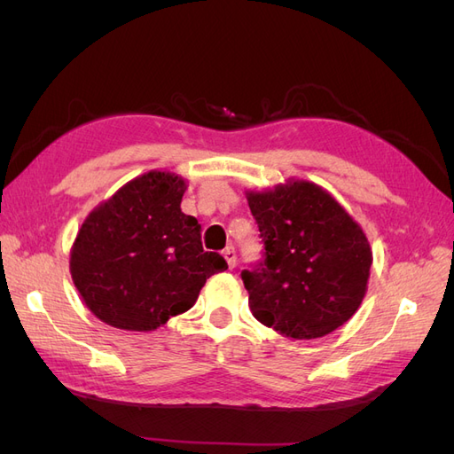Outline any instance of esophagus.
I'll use <instances>...</instances> for the list:
<instances>
[{
  "mask_svg": "<svg viewBox=\"0 0 454 454\" xmlns=\"http://www.w3.org/2000/svg\"><path fill=\"white\" fill-rule=\"evenodd\" d=\"M223 255H225V259H227L229 269H235V267H237V250L232 248V246H227V248L223 250Z\"/></svg>",
  "mask_w": 454,
  "mask_h": 454,
  "instance_id": "1",
  "label": "esophagus"
}]
</instances>
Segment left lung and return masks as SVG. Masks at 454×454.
Returning <instances> with one entry per match:
<instances>
[{"label":"left lung","instance_id":"8db88e82","mask_svg":"<svg viewBox=\"0 0 454 454\" xmlns=\"http://www.w3.org/2000/svg\"><path fill=\"white\" fill-rule=\"evenodd\" d=\"M265 261L242 280L255 320L290 339H318L348 322L367 294L373 263L360 223L309 180L246 191Z\"/></svg>","mask_w":454,"mask_h":454}]
</instances>
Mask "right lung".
<instances>
[{
    "instance_id": "obj_1",
    "label": "right lung",
    "mask_w": 454,
    "mask_h": 454,
    "mask_svg": "<svg viewBox=\"0 0 454 454\" xmlns=\"http://www.w3.org/2000/svg\"><path fill=\"white\" fill-rule=\"evenodd\" d=\"M187 182L149 170L89 212L70 252V272L87 309L125 332H153L184 314L212 274L227 269L204 252L200 223L182 212Z\"/></svg>"
}]
</instances>
